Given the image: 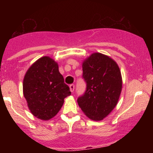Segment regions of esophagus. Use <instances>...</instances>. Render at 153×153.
Listing matches in <instances>:
<instances>
[{"label": "esophagus", "mask_w": 153, "mask_h": 153, "mask_svg": "<svg viewBox=\"0 0 153 153\" xmlns=\"http://www.w3.org/2000/svg\"><path fill=\"white\" fill-rule=\"evenodd\" d=\"M69 89H70L71 92H73L74 90H75V84H70V85H69Z\"/></svg>", "instance_id": "esophagus-1"}]
</instances>
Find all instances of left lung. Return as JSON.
<instances>
[{
	"label": "left lung",
	"mask_w": 153,
	"mask_h": 153,
	"mask_svg": "<svg viewBox=\"0 0 153 153\" xmlns=\"http://www.w3.org/2000/svg\"><path fill=\"white\" fill-rule=\"evenodd\" d=\"M82 67L86 90L77 101L86 116L100 121L118 103L122 88L121 72L112 58L101 53L91 55Z\"/></svg>",
	"instance_id": "8db88e82"
}]
</instances>
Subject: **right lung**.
<instances>
[{
    "label": "right lung",
    "instance_id": "obj_1",
    "mask_svg": "<svg viewBox=\"0 0 153 153\" xmlns=\"http://www.w3.org/2000/svg\"><path fill=\"white\" fill-rule=\"evenodd\" d=\"M23 89L31 112L41 120L53 118L64 104V98L71 95L58 64L47 56L38 59L28 69Z\"/></svg>",
    "mask_w": 153,
    "mask_h": 153
}]
</instances>
